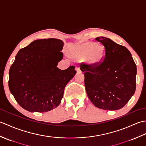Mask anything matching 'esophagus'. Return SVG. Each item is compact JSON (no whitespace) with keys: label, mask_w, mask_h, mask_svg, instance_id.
I'll return each mask as SVG.
<instances>
[{"label":"esophagus","mask_w":146,"mask_h":146,"mask_svg":"<svg viewBox=\"0 0 146 146\" xmlns=\"http://www.w3.org/2000/svg\"><path fill=\"white\" fill-rule=\"evenodd\" d=\"M75 69H76V70L77 72H80V71H81V70H80V68L79 66H76Z\"/></svg>","instance_id":"obj_1"}]
</instances>
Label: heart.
<instances>
[{
	"mask_svg": "<svg viewBox=\"0 0 146 146\" xmlns=\"http://www.w3.org/2000/svg\"><path fill=\"white\" fill-rule=\"evenodd\" d=\"M74 57L78 60L86 59L88 63L92 66H97L104 61L105 49L100 44L92 42H86L77 44L72 51Z\"/></svg>",
	"mask_w": 146,
	"mask_h": 146,
	"instance_id": "obj_1",
	"label": "heart"
}]
</instances>
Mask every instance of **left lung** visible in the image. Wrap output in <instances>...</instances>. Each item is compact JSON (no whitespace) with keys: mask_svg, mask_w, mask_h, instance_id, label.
<instances>
[{"mask_svg":"<svg viewBox=\"0 0 146 146\" xmlns=\"http://www.w3.org/2000/svg\"><path fill=\"white\" fill-rule=\"evenodd\" d=\"M105 49L102 63L97 66L82 63L85 86L95 107L116 110L125 106L136 88L137 67L130 51L123 46L104 37L95 38Z\"/></svg>","mask_w":146,"mask_h":146,"instance_id":"left-lung-1","label":"left lung"}]
</instances>
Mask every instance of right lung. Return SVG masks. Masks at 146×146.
<instances>
[{"label":"right lung","mask_w":146,"mask_h":146,"mask_svg":"<svg viewBox=\"0 0 146 146\" xmlns=\"http://www.w3.org/2000/svg\"><path fill=\"white\" fill-rule=\"evenodd\" d=\"M64 43L58 39L34 41L20 49L9 70V87L15 100L31 112H46L60 105L75 67L57 68Z\"/></svg>","instance_id":"add662e5"}]
</instances>
